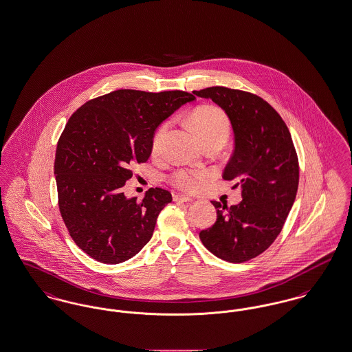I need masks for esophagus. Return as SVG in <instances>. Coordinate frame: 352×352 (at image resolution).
Masks as SVG:
<instances>
[{
    "mask_svg": "<svg viewBox=\"0 0 352 352\" xmlns=\"http://www.w3.org/2000/svg\"><path fill=\"white\" fill-rule=\"evenodd\" d=\"M174 201H184V203H190V201H192V198L186 197V195H182V194H177V195H174Z\"/></svg>",
    "mask_w": 352,
    "mask_h": 352,
    "instance_id": "esophagus-1",
    "label": "esophagus"
}]
</instances>
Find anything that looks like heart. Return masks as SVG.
<instances>
[{
	"instance_id": "heart-1",
	"label": "heart",
	"mask_w": 352,
	"mask_h": 352,
	"mask_svg": "<svg viewBox=\"0 0 352 352\" xmlns=\"http://www.w3.org/2000/svg\"><path fill=\"white\" fill-rule=\"evenodd\" d=\"M190 124L199 135L203 144L208 141H223L226 144L231 133L230 118L217 105H203L197 108L190 116ZM168 129V124L165 122L154 134L151 142V151L154 154L162 149ZM208 178L210 173L207 170H177L170 175V182L184 191L195 192Z\"/></svg>"
}]
</instances>
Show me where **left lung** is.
<instances>
[{
  "label": "left lung",
  "mask_w": 352,
  "mask_h": 352,
  "mask_svg": "<svg viewBox=\"0 0 352 352\" xmlns=\"http://www.w3.org/2000/svg\"><path fill=\"white\" fill-rule=\"evenodd\" d=\"M192 92L231 120L234 151L223 178L240 186L243 197L231 207L212 201L218 218L199 237L219 258L245 263L267 251L284 227L298 190L297 151L283 118L260 96L219 85Z\"/></svg>",
  "instance_id": "obj_1"
}]
</instances>
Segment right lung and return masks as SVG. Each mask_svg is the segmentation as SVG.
<instances>
[{
  "instance_id": "add662e5",
  "label": "right lung",
  "mask_w": 352,
  "mask_h": 352,
  "mask_svg": "<svg viewBox=\"0 0 352 352\" xmlns=\"http://www.w3.org/2000/svg\"><path fill=\"white\" fill-rule=\"evenodd\" d=\"M194 99L184 91L118 89L68 118L54 164L58 204L75 244L96 261L122 263L151 240L171 194L155 187L138 201L126 198L122 187L132 165L149 160L157 126Z\"/></svg>"
}]
</instances>
